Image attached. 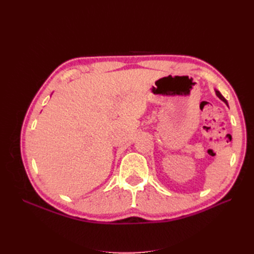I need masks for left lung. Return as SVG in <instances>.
<instances>
[{"label":"left lung","instance_id":"1","mask_svg":"<svg viewBox=\"0 0 254 254\" xmlns=\"http://www.w3.org/2000/svg\"><path fill=\"white\" fill-rule=\"evenodd\" d=\"M216 95H217V96H218V97H219V98L221 99V101H222V102H224V103H226V104L228 105V102H227V99H226V98H225L224 96H222V95L220 94V92H219V91H217V90H216Z\"/></svg>","mask_w":254,"mask_h":254}]
</instances>
